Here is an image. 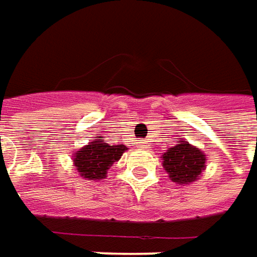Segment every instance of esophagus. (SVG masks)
Here are the masks:
<instances>
[{
  "mask_svg": "<svg viewBox=\"0 0 257 257\" xmlns=\"http://www.w3.org/2000/svg\"><path fill=\"white\" fill-rule=\"evenodd\" d=\"M140 147H141V148H148V144L144 141V143H140Z\"/></svg>",
  "mask_w": 257,
  "mask_h": 257,
  "instance_id": "1",
  "label": "esophagus"
}]
</instances>
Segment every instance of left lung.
<instances>
[{
	"instance_id": "obj_1",
	"label": "left lung",
	"mask_w": 257,
	"mask_h": 257,
	"mask_svg": "<svg viewBox=\"0 0 257 257\" xmlns=\"http://www.w3.org/2000/svg\"><path fill=\"white\" fill-rule=\"evenodd\" d=\"M206 157L196 147L180 141L163 154V167L176 185H189L199 179L205 169Z\"/></svg>"
}]
</instances>
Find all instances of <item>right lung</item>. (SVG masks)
Listing matches in <instances>:
<instances>
[{
  "label": "right lung",
  "mask_w": 257,
  "mask_h": 257,
  "mask_svg": "<svg viewBox=\"0 0 257 257\" xmlns=\"http://www.w3.org/2000/svg\"><path fill=\"white\" fill-rule=\"evenodd\" d=\"M100 138V137H98ZM128 148L123 144L109 145L101 140H93L88 145L78 150L74 157V166L78 174L87 180L104 179L107 170L113 166L114 161L122 157Z\"/></svg>",
  "instance_id": "right-lung-1"
}]
</instances>
